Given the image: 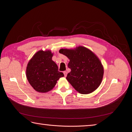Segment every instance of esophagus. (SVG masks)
I'll return each mask as SVG.
<instances>
[{
  "label": "esophagus",
  "instance_id": "obj_1",
  "mask_svg": "<svg viewBox=\"0 0 132 132\" xmlns=\"http://www.w3.org/2000/svg\"><path fill=\"white\" fill-rule=\"evenodd\" d=\"M63 73H64V77H67V72L66 71H63Z\"/></svg>",
  "mask_w": 132,
  "mask_h": 132
}]
</instances>
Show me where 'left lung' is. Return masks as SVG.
I'll return each instance as SVG.
<instances>
[{
    "label": "left lung",
    "mask_w": 132,
    "mask_h": 132,
    "mask_svg": "<svg viewBox=\"0 0 132 132\" xmlns=\"http://www.w3.org/2000/svg\"><path fill=\"white\" fill-rule=\"evenodd\" d=\"M59 52L70 60L68 65L71 71L66 78L76 90L88 94L98 88L103 78V67L93 52L82 46Z\"/></svg>",
    "instance_id": "1"
}]
</instances>
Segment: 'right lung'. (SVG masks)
<instances>
[{"instance_id": "obj_1", "label": "right lung", "mask_w": 132, "mask_h": 132, "mask_svg": "<svg viewBox=\"0 0 132 132\" xmlns=\"http://www.w3.org/2000/svg\"><path fill=\"white\" fill-rule=\"evenodd\" d=\"M53 53L47 50L36 53L26 68V78L32 87L39 93H45L52 89L59 79L64 77L58 71L57 65L52 59Z\"/></svg>"}]
</instances>
